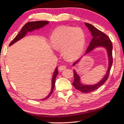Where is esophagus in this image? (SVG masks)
I'll use <instances>...</instances> for the list:
<instances>
[{
	"instance_id": "1",
	"label": "esophagus",
	"mask_w": 124,
	"mask_h": 124,
	"mask_svg": "<svg viewBox=\"0 0 124 124\" xmlns=\"http://www.w3.org/2000/svg\"><path fill=\"white\" fill-rule=\"evenodd\" d=\"M65 69H66V66L64 65H60L59 67V70L60 71H63Z\"/></svg>"
}]
</instances>
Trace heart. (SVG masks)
Listing matches in <instances>:
<instances>
[{
  "mask_svg": "<svg viewBox=\"0 0 124 124\" xmlns=\"http://www.w3.org/2000/svg\"><path fill=\"white\" fill-rule=\"evenodd\" d=\"M86 37L83 30L79 27L62 26L54 30L50 43L55 50H62V55L69 60L78 59L83 54Z\"/></svg>",
  "mask_w": 124,
  "mask_h": 124,
  "instance_id": "obj_1",
  "label": "heart"
}]
</instances>
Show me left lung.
Returning a JSON list of instances; mask_svg holds the SVG:
<instances>
[{
    "label": "left lung",
    "instance_id": "1",
    "mask_svg": "<svg viewBox=\"0 0 124 124\" xmlns=\"http://www.w3.org/2000/svg\"><path fill=\"white\" fill-rule=\"evenodd\" d=\"M85 24L88 28L89 30L91 32V35L93 36V39L91 40L88 47L86 49L85 54H88L89 53H90V51H92L94 49L96 48V47H104L107 50L108 56V66L106 74L105 75L104 78L96 84L92 85L83 84L80 82V78L79 75L77 74V71L75 70H74V80L73 83V86L77 90H79L82 93H88L98 89L99 87H100L102 85H103L105 83V81L107 80L108 75H109L112 64H113V54H112L113 44H112L111 41L110 40V38H108L106 34L104 33L103 32L101 31L100 30L94 27L91 24L87 23H85ZM80 59L75 62L73 64V65L75 66L76 64L78 63Z\"/></svg>",
    "mask_w": 124,
    "mask_h": 124
}]
</instances>
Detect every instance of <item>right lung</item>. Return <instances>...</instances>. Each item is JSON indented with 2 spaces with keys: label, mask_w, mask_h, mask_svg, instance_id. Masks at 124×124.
Instances as JSON below:
<instances>
[{
  "label": "right lung",
  "mask_w": 124,
  "mask_h": 124,
  "mask_svg": "<svg viewBox=\"0 0 124 124\" xmlns=\"http://www.w3.org/2000/svg\"><path fill=\"white\" fill-rule=\"evenodd\" d=\"M49 23V22L47 21H37V22H28L27 23H26L23 26L22 30L19 32L18 35H17L14 39L11 41V43L9 44V46H11V45H13V44L16 43L17 41L19 40L20 39H22L23 38H24L28 32H30L33 31L34 30H37L40 29L41 28L44 27L45 25H46V24ZM58 74V68H56L54 72V74L53 75V78L51 80V89L50 92L49 93V94L47 95V96L45 98L40 99V100H45L47 99V98H49L50 96V95L52 94L53 92V90H54V86H55V79L56 76Z\"/></svg>",
  "instance_id": "right-lung-1"
}]
</instances>
